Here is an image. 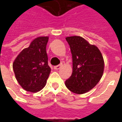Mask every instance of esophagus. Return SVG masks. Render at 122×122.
<instances>
[{"label":"esophagus","mask_w":122,"mask_h":122,"mask_svg":"<svg viewBox=\"0 0 122 122\" xmlns=\"http://www.w3.org/2000/svg\"><path fill=\"white\" fill-rule=\"evenodd\" d=\"M62 66V64H60V65H57V66H55L53 67V69H55V70H58L61 68V66Z\"/></svg>","instance_id":"1"}]
</instances>
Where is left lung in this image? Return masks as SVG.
I'll list each match as a JSON object with an SVG mask.
<instances>
[{"label":"left lung","mask_w":122,"mask_h":122,"mask_svg":"<svg viewBox=\"0 0 122 122\" xmlns=\"http://www.w3.org/2000/svg\"><path fill=\"white\" fill-rule=\"evenodd\" d=\"M72 58V73L65 81L71 92L83 94L93 89L99 82L104 71V60L97 46L92 45L84 38L69 36Z\"/></svg>","instance_id":"left-lung-1"}]
</instances>
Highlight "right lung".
Wrapping results in <instances>:
<instances>
[{
	"instance_id": "1",
	"label": "right lung",
	"mask_w": 122,
	"mask_h": 122,
	"mask_svg": "<svg viewBox=\"0 0 122 122\" xmlns=\"http://www.w3.org/2000/svg\"><path fill=\"white\" fill-rule=\"evenodd\" d=\"M48 36L35 38L15 58L13 69L18 83L26 91L39 92L45 86L50 73L46 53Z\"/></svg>"
}]
</instances>
